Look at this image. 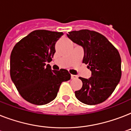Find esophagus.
<instances>
[{
    "mask_svg": "<svg viewBox=\"0 0 131 131\" xmlns=\"http://www.w3.org/2000/svg\"><path fill=\"white\" fill-rule=\"evenodd\" d=\"M71 79H75L77 78V76L76 75H71Z\"/></svg>",
    "mask_w": 131,
    "mask_h": 131,
    "instance_id": "obj_1",
    "label": "esophagus"
}]
</instances>
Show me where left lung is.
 <instances>
[{"label":"left lung","mask_w":131,"mask_h":131,"mask_svg":"<svg viewBox=\"0 0 131 131\" xmlns=\"http://www.w3.org/2000/svg\"><path fill=\"white\" fill-rule=\"evenodd\" d=\"M67 36L83 47L82 62L91 71L90 78H79L82 87L75 91L76 98L88 105L103 102L112 94L121 78V58L118 51L105 36L94 31H73Z\"/></svg>","instance_id":"1"}]
</instances>
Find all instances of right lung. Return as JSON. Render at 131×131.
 <instances>
[{
  "label": "right lung",
  "mask_w": 131,
  "mask_h": 131,
  "mask_svg": "<svg viewBox=\"0 0 131 131\" xmlns=\"http://www.w3.org/2000/svg\"><path fill=\"white\" fill-rule=\"evenodd\" d=\"M62 32L35 30L13 48L10 75L18 91L26 101L36 105L49 103L57 96L62 82L69 80L67 70L51 69L56 42Z\"/></svg>",
  "instance_id": "obj_1"
}]
</instances>
